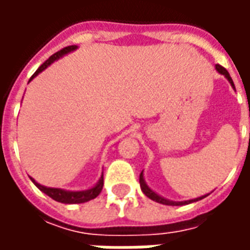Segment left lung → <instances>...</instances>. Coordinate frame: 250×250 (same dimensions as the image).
<instances>
[{
	"label": "left lung",
	"mask_w": 250,
	"mask_h": 250,
	"mask_svg": "<svg viewBox=\"0 0 250 250\" xmlns=\"http://www.w3.org/2000/svg\"><path fill=\"white\" fill-rule=\"evenodd\" d=\"M215 68H217V71L220 72L221 75H224V76L229 80V83L231 84V87L234 88V84H233V80H231L230 75H229V72L226 71L224 66L221 65H215ZM139 184H141V188L143 193L146 194L147 197L150 199H152V201H155V202H158V204H162V205H171V206H178V205H186V204H191V202H195V201H198V199H202L205 198L206 195H204V197H199V198H195V199H190V201H185V202H174V201H168V199L163 198V197H161V195H158L157 193H154L151 188H148L146 185V182H145V179H143V173H141V177H139Z\"/></svg>",
	"instance_id": "left-lung-1"
}]
</instances>
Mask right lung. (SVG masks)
<instances>
[{"mask_svg":"<svg viewBox=\"0 0 250 250\" xmlns=\"http://www.w3.org/2000/svg\"><path fill=\"white\" fill-rule=\"evenodd\" d=\"M73 49H76V46L75 45L65 46V48H62V51H59L56 52L55 55H52L44 64H41V65L39 66V69L33 73V76L30 77V80L35 76H37L41 71H44L46 66L51 65L52 62H55V60H57L59 57L64 56L65 53L73 51ZM32 182H33L37 188H40L42 193H45L46 195H49L52 199H55L57 202H62V204H83V202H87V201H91V199L96 198L99 194H100V191H102V188H103V177L99 179V182L96 184V186H93L92 188H88V190H83V191H65V190H62V188H45V186H41L40 184H37L35 179H32Z\"/></svg>","mask_w":250,"mask_h":250,"instance_id":"add662e5","label":"right lung"}]
</instances>
